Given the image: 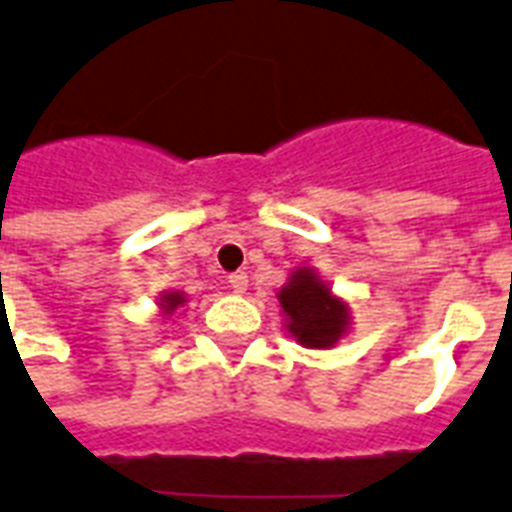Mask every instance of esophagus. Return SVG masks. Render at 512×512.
Returning <instances> with one entry per match:
<instances>
[{
  "instance_id": "esophagus-1",
  "label": "esophagus",
  "mask_w": 512,
  "mask_h": 512,
  "mask_svg": "<svg viewBox=\"0 0 512 512\" xmlns=\"http://www.w3.org/2000/svg\"><path fill=\"white\" fill-rule=\"evenodd\" d=\"M227 282H230V287L235 290V293H243L248 287V274L246 272H232L227 274Z\"/></svg>"
}]
</instances>
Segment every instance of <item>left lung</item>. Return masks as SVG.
I'll use <instances>...</instances> for the list:
<instances>
[{"mask_svg":"<svg viewBox=\"0 0 512 512\" xmlns=\"http://www.w3.org/2000/svg\"><path fill=\"white\" fill-rule=\"evenodd\" d=\"M287 329L306 348H329L345 332L348 306L329 295V287L316 280L314 272H298L280 293Z\"/></svg>","mask_w":512,"mask_h":512,"instance_id":"left-lung-1","label":"left lung"}]
</instances>
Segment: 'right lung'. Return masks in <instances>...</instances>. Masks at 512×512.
Masks as SVG:
<instances>
[{
  "mask_svg": "<svg viewBox=\"0 0 512 512\" xmlns=\"http://www.w3.org/2000/svg\"><path fill=\"white\" fill-rule=\"evenodd\" d=\"M180 303H183V295L172 293V295H167V301H164V308H167V311H172V308H177V306H180Z\"/></svg>",
  "mask_w": 512,
  "mask_h": 512,
  "instance_id": "1",
  "label": "right lung"
}]
</instances>
